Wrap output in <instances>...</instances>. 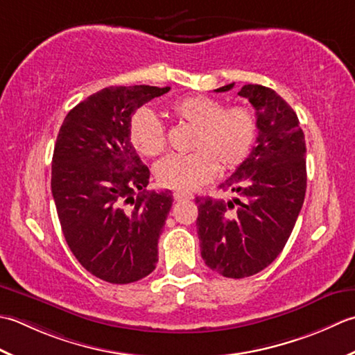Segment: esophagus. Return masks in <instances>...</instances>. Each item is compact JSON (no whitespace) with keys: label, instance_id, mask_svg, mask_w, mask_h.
I'll return each instance as SVG.
<instances>
[{"label":"esophagus","instance_id":"1","mask_svg":"<svg viewBox=\"0 0 355 355\" xmlns=\"http://www.w3.org/2000/svg\"><path fill=\"white\" fill-rule=\"evenodd\" d=\"M173 198H175V200H176V202H182V200H191V199H193L191 194L180 193V191H175V193H173Z\"/></svg>","mask_w":355,"mask_h":355}]
</instances>
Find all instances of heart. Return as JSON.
Here are the masks:
<instances>
[{
	"label": "heart",
	"instance_id": "heart-1",
	"mask_svg": "<svg viewBox=\"0 0 355 355\" xmlns=\"http://www.w3.org/2000/svg\"><path fill=\"white\" fill-rule=\"evenodd\" d=\"M179 122L194 127L190 155H173L157 162L156 182L164 188L191 191L208 182L216 171L237 167L254 144L257 124L250 108H223L219 99L187 96L171 105ZM128 137L137 153L155 157L167 148V135L161 121L148 108H139L130 119Z\"/></svg>",
	"mask_w": 355,
	"mask_h": 355
}]
</instances>
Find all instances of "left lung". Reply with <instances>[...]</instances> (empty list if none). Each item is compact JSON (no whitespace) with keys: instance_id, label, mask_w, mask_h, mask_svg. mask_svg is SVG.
Segmentation results:
<instances>
[{"instance_id":"obj_1","label":"left lung","mask_w":355,"mask_h":355,"mask_svg":"<svg viewBox=\"0 0 355 355\" xmlns=\"http://www.w3.org/2000/svg\"><path fill=\"white\" fill-rule=\"evenodd\" d=\"M237 95L256 110L257 146L219 185L236 194L233 200L196 198L202 259L231 279L250 277L280 254L306 191V146L297 114L268 87L247 84Z\"/></svg>"}]
</instances>
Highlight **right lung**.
<instances>
[{"instance_id": "1", "label": "right lung", "mask_w": 355, "mask_h": 355, "mask_svg": "<svg viewBox=\"0 0 355 355\" xmlns=\"http://www.w3.org/2000/svg\"><path fill=\"white\" fill-rule=\"evenodd\" d=\"M170 87H107L64 118L52 161V194L70 251L108 284L156 268L157 241L173 204L148 191L150 170L128 137L133 113Z\"/></svg>"}]
</instances>
